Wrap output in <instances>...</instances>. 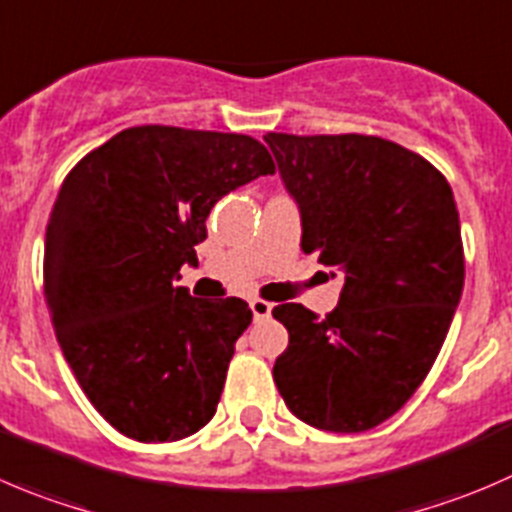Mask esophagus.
<instances>
[{"mask_svg":"<svg viewBox=\"0 0 512 512\" xmlns=\"http://www.w3.org/2000/svg\"><path fill=\"white\" fill-rule=\"evenodd\" d=\"M249 306H251V313H254L256 321H263V318L271 316V311H273L271 303H268V301H261V298H254V301H251Z\"/></svg>","mask_w":512,"mask_h":512,"instance_id":"1","label":"esophagus"}]
</instances>
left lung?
<instances>
[{"mask_svg": "<svg viewBox=\"0 0 512 512\" xmlns=\"http://www.w3.org/2000/svg\"><path fill=\"white\" fill-rule=\"evenodd\" d=\"M301 211V249L343 276L326 318L281 303L273 381L288 411L331 433L388 421L438 358L463 293L453 191L430 161L363 134L263 136ZM331 273V276H333Z\"/></svg>", "mask_w": 512, "mask_h": 512, "instance_id": "left-lung-1", "label": "left lung"}]
</instances>
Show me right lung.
<instances>
[{"instance_id":"add662e5","label":"right lung","mask_w":512,"mask_h":512,"mask_svg":"<svg viewBox=\"0 0 512 512\" xmlns=\"http://www.w3.org/2000/svg\"><path fill=\"white\" fill-rule=\"evenodd\" d=\"M273 171L251 136L149 124L111 136L64 179L44 296L79 386L126 438L181 440L214 418L254 313L241 298H194L174 278L199 263L216 201Z\"/></svg>"}]
</instances>
